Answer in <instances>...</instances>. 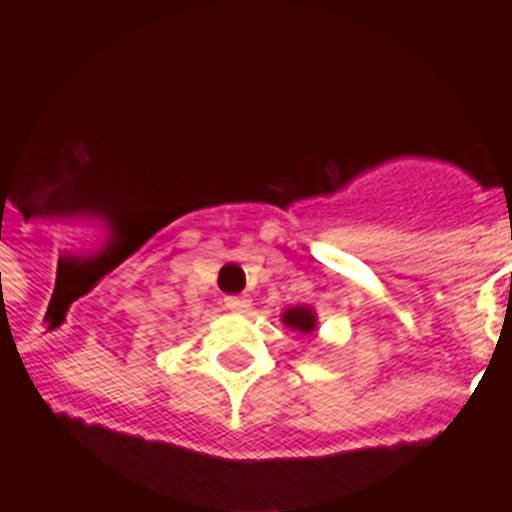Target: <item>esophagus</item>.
<instances>
[{"label":"esophagus","mask_w":512,"mask_h":512,"mask_svg":"<svg viewBox=\"0 0 512 512\" xmlns=\"http://www.w3.org/2000/svg\"><path fill=\"white\" fill-rule=\"evenodd\" d=\"M223 302L230 312H248V307H251L248 297H225Z\"/></svg>","instance_id":"34e87169"}]
</instances>
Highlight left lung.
<instances>
[{
    "instance_id": "left-lung-1",
    "label": "left lung",
    "mask_w": 512,
    "mask_h": 512,
    "mask_svg": "<svg viewBox=\"0 0 512 512\" xmlns=\"http://www.w3.org/2000/svg\"><path fill=\"white\" fill-rule=\"evenodd\" d=\"M282 323L287 325V328L302 333V336H307V333H312V330H315V325H318V315H315V310H312V307L297 305V307H289V310L282 312Z\"/></svg>"
}]
</instances>
